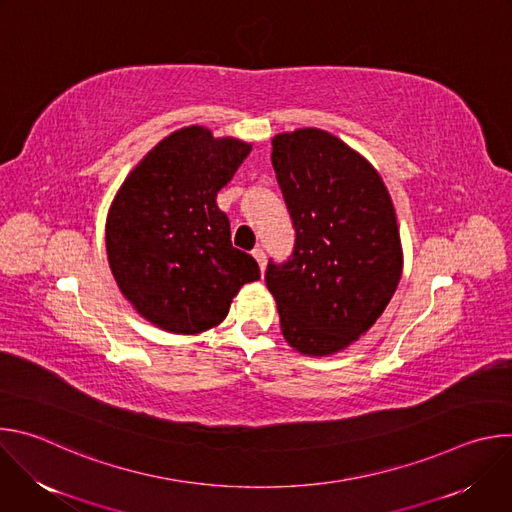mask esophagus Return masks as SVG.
Wrapping results in <instances>:
<instances>
[{"instance_id":"obj_1","label":"esophagus","mask_w":512,"mask_h":512,"mask_svg":"<svg viewBox=\"0 0 512 512\" xmlns=\"http://www.w3.org/2000/svg\"><path fill=\"white\" fill-rule=\"evenodd\" d=\"M253 257L257 259L259 269H261V273H263V271H265V265H267V255H265V251H263L261 247H255V249H253Z\"/></svg>"}]
</instances>
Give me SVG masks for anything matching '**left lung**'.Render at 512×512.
I'll use <instances>...</instances> for the list:
<instances>
[{
    "label": "left lung",
    "instance_id": "1",
    "mask_svg": "<svg viewBox=\"0 0 512 512\" xmlns=\"http://www.w3.org/2000/svg\"><path fill=\"white\" fill-rule=\"evenodd\" d=\"M271 164L296 245L269 259L285 340L310 356L346 348L385 312L401 279L395 208L377 170L322 129L279 133Z\"/></svg>",
    "mask_w": 512,
    "mask_h": 512
}]
</instances>
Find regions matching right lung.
I'll return each instance as SVG.
<instances>
[{
	"mask_svg": "<svg viewBox=\"0 0 512 512\" xmlns=\"http://www.w3.org/2000/svg\"><path fill=\"white\" fill-rule=\"evenodd\" d=\"M251 145L204 127L174 131L119 188L107 216L109 265L123 296L156 326L198 334L221 324L257 261L231 241L216 206Z\"/></svg>",
	"mask_w": 512,
	"mask_h": 512,
	"instance_id": "add662e5",
	"label": "right lung"
}]
</instances>
